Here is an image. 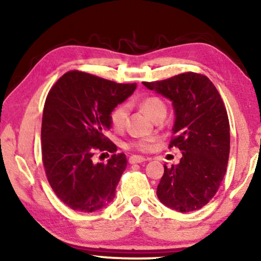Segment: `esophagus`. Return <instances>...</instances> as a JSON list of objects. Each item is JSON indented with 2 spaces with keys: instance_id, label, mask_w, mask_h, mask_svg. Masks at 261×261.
<instances>
[{
  "instance_id": "esophagus-1",
  "label": "esophagus",
  "mask_w": 261,
  "mask_h": 261,
  "mask_svg": "<svg viewBox=\"0 0 261 261\" xmlns=\"http://www.w3.org/2000/svg\"><path fill=\"white\" fill-rule=\"evenodd\" d=\"M146 160H148V159H146V158H144V156H141V155H132V156H129V163L130 164L144 163V162H146Z\"/></svg>"
}]
</instances>
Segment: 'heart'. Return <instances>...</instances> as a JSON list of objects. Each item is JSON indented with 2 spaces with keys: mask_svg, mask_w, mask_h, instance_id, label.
Listing matches in <instances>:
<instances>
[{
  "mask_svg": "<svg viewBox=\"0 0 261 261\" xmlns=\"http://www.w3.org/2000/svg\"><path fill=\"white\" fill-rule=\"evenodd\" d=\"M140 107L154 121L160 119V117H165L166 115V105L164 103L162 98L156 97V96L145 97L140 102ZM128 113H129V109H128V106L126 103L116 106L112 110V113H110V122H112V126L116 130H122L124 126H126ZM127 147L139 152H148L153 147V141L151 139H141V140L128 142Z\"/></svg>",
  "mask_w": 261,
  "mask_h": 261,
  "instance_id": "obj_1",
  "label": "heart"
}]
</instances>
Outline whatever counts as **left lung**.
Instances as JSON below:
<instances>
[{
	"instance_id": "8db88e82",
	"label": "left lung",
	"mask_w": 261,
	"mask_h": 261,
	"mask_svg": "<svg viewBox=\"0 0 261 261\" xmlns=\"http://www.w3.org/2000/svg\"><path fill=\"white\" fill-rule=\"evenodd\" d=\"M144 85L172 101L176 120L169 147L183 154L178 165H164L159 201L180 213L201 209L219 190L229 158V120L222 98L201 73L184 72Z\"/></svg>"
}]
</instances>
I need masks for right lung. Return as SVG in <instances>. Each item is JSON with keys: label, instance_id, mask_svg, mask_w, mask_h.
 <instances>
[{"label": "right lung", "instance_id": "right-lung-1", "mask_svg": "<svg viewBox=\"0 0 261 261\" xmlns=\"http://www.w3.org/2000/svg\"><path fill=\"white\" fill-rule=\"evenodd\" d=\"M135 88V83L121 84L73 70L49 90L41 123L42 163L52 190L69 208L92 213L115 197L127 158L116 154V145L105 133L112 127V110ZM95 150L112 152L109 163L94 164Z\"/></svg>", "mask_w": 261, "mask_h": 261}]
</instances>
